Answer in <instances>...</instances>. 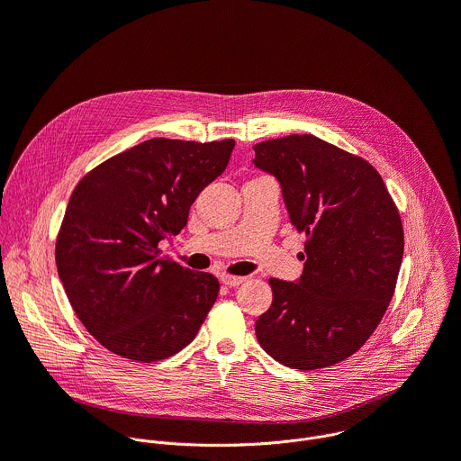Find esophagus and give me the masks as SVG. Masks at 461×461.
Segmentation results:
<instances>
[{"instance_id": "obj_1", "label": "esophagus", "mask_w": 461, "mask_h": 461, "mask_svg": "<svg viewBox=\"0 0 461 461\" xmlns=\"http://www.w3.org/2000/svg\"><path fill=\"white\" fill-rule=\"evenodd\" d=\"M221 281H222V285H226V286L233 288V286H239V285H242V283L246 281V277H235V276H222V277H221Z\"/></svg>"}]
</instances>
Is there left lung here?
<instances>
[{
    "instance_id": "left-lung-1",
    "label": "left lung",
    "mask_w": 461,
    "mask_h": 461,
    "mask_svg": "<svg viewBox=\"0 0 461 461\" xmlns=\"http://www.w3.org/2000/svg\"><path fill=\"white\" fill-rule=\"evenodd\" d=\"M253 151V164L281 184L292 226L308 235L303 276L270 279L257 341L285 366H332L366 343L393 295L405 246L398 208L366 160L313 135Z\"/></svg>"
}]
</instances>
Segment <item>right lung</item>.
Wrapping results in <instances>:
<instances>
[{
  "mask_svg": "<svg viewBox=\"0 0 461 461\" xmlns=\"http://www.w3.org/2000/svg\"><path fill=\"white\" fill-rule=\"evenodd\" d=\"M235 140L151 139L75 187L56 240V268L87 332L122 357L151 363L187 347L219 295L212 274L162 258L199 193L226 169Z\"/></svg>",
  "mask_w": 461,
  "mask_h": 461,
  "instance_id": "1",
  "label": "right lung"
}]
</instances>
